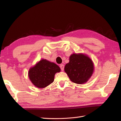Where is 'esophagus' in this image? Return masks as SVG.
Returning <instances> with one entry per match:
<instances>
[{
  "instance_id": "esophagus-1",
  "label": "esophagus",
  "mask_w": 121,
  "mask_h": 121,
  "mask_svg": "<svg viewBox=\"0 0 121 121\" xmlns=\"http://www.w3.org/2000/svg\"><path fill=\"white\" fill-rule=\"evenodd\" d=\"M60 68L61 69V71H63L64 70V68H65V66H64L63 64H61V65H60Z\"/></svg>"
}]
</instances>
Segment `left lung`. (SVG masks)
<instances>
[{
    "label": "left lung",
    "mask_w": 121,
    "mask_h": 121,
    "mask_svg": "<svg viewBox=\"0 0 121 121\" xmlns=\"http://www.w3.org/2000/svg\"><path fill=\"white\" fill-rule=\"evenodd\" d=\"M66 64L65 71L70 80L76 84L85 83L91 78L94 66L91 59L83 53H73Z\"/></svg>",
    "instance_id": "1"
}]
</instances>
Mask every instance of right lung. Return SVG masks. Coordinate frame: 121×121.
Instances as JSON below:
<instances>
[{
  "label": "right lung",
  "mask_w": 121,
  "mask_h": 121,
  "mask_svg": "<svg viewBox=\"0 0 121 121\" xmlns=\"http://www.w3.org/2000/svg\"><path fill=\"white\" fill-rule=\"evenodd\" d=\"M60 70L59 66L55 63L42 59L30 69L29 78L36 87L45 88L52 83L55 74L60 72Z\"/></svg>",
  "instance_id": "add662e5"
}]
</instances>
